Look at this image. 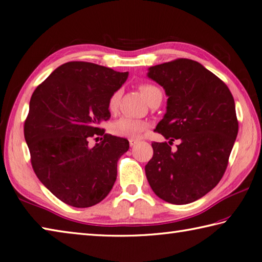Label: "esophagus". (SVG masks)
I'll use <instances>...</instances> for the list:
<instances>
[{"mask_svg": "<svg viewBox=\"0 0 262 262\" xmlns=\"http://www.w3.org/2000/svg\"><path fill=\"white\" fill-rule=\"evenodd\" d=\"M137 142H139V140H134V139H130L129 140V145L130 146H134L136 143H137Z\"/></svg>", "mask_w": 262, "mask_h": 262, "instance_id": "34e87169", "label": "esophagus"}]
</instances>
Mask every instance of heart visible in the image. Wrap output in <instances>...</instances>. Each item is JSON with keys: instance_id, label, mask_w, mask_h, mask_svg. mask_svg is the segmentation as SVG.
<instances>
[{"instance_id": "1", "label": "heart", "mask_w": 262, "mask_h": 262, "mask_svg": "<svg viewBox=\"0 0 262 262\" xmlns=\"http://www.w3.org/2000/svg\"><path fill=\"white\" fill-rule=\"evenodd\" d=\"M156 90H158V88L152 84L140 85V92L142 94V96L146 99V102L150 101L152 94H154ZM119 101H120V93L115 92L111 95L110 98H108L107 102V108L111 113L117 112ZM146 126V122L141 120V119L121 117L120 119H118V120L112 123L111 132L117 136L127 137V139H136V137H140L142 133L145 130Z\"/></svg>"}]
</instances>
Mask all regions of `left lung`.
Segmentation results:
<instances>
[{
	"label": "left lung",
	"mask_w": 262,
	"mask_h": 262,
	"mask_svg": "<svg viewBox=\"0 0 262 262\" xmlns=\"http://www.w3.org/2000/svg\"><path fill=\"white\" fill-rule=\"evenodd\" d=\"M147 77L168 96L155 130L169 140L152 142L147 182L165 202L192 203L210 192L226 172L238 133L234 97L222 80L191 59L151 66ZM174 139L180 141L177 150L170 147Z\"/></svg>",
	"instance_id": "8db88e82"
}]
</instances>
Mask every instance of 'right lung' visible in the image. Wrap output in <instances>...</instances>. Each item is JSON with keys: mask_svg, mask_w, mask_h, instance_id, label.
I'll return each instance as SVG.
<instances>
[{"mask_svg": "<svg viewBox=\"0 0 262 262\" xmlns=\"http://www.w3.org/2000/svg\"><path fill=\"white\" fill-rule=\"evenodd\" d=\"M128 72L87 61L60 65L33 93L24 135L42 184L73 207L96 205L111 191L117 163L129 149L99 127L110 119L107 102ZM102 136L90 148L89 139Z\"/></svg>", "mask_w": 262, "mask_h": 262, "instance_id": "right-lung-1", "label": "right lung"}]
</instances>
